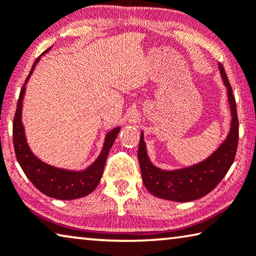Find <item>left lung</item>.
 <instances>
[{
	"mask_svg": "<svg viewBox=\"0 0 256 256\" xmlns=\"http://www.w3.org/2000/svg\"><path fill=\"white\" fill-rule=\"evenodd\" d=\"M221 78L226 88L230 108V128L226 139L208 157L197 164L176 170L157 168L150 160L141 131L138 160L141 176L148 192L158 198L172 202H192L212 192L232 165L238 146V117L236 101L224 68L218 64Z\"/></svg>",
	"mask_w": 256,
	"mask_h": 256,
	"instance_id": "obj_1",
	"label": "left lung"
}]
</instances>
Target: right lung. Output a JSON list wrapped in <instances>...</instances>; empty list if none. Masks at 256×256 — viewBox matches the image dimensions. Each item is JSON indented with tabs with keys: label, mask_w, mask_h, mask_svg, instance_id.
Returning <instances> with one entry per match:
<instances>
[{
	"label": "right lung",
	"mask_w": 256,
	"mask_h": 256,
	"mask_svg": "<svg viewBox=\"0 0 256 256\" xmlns=\"http://www.w3.org/2000/svg\"><path fill=\"white\" fill-rule=\"evenodd\" d=\"M50 48H48L46 51H44L42 56L46 54ZM40 56L35 60L30 75H28L19 94L18 106L14 120V147L16 157H17L18 163L22 166L24 173L26 174L30 181L40 192H43L48 197L56 198V200H77V198H82L91 194L96 188V186L99 184L104 173L108 152L114 142H115L117 134L120 131V126H117L112 128V131L107 132L100 155L88 168L82 170V171L56 168V166L48 164L36 157L30 148V146H28L25 128H24L22 120V114L27 80L33 74L34 68L36 64L40 62Z\"/></svg>",
	"instance_id": "1"
}]
</instances>
